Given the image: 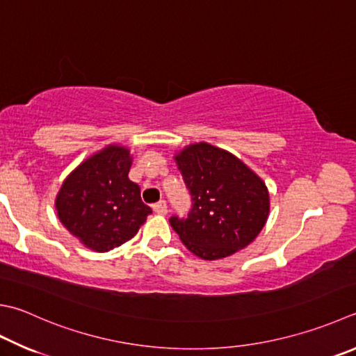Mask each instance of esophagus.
Listing matches in <instances>:
<instances>
[{"label":"esophagus","mask_w":356,"mask_h":356,"mask_svg":"<svg viewBox=\"0 0 356 356\" xmlns=\"http://www.w3.org/2000/svg\"><path fill=\"white\" fill-rule=\"evenodd\" d=\"M153 211H155L156 213H159V216H165L167 213V203L164 200H161V201H158L156 204H153Z\"/></svg>","instance_id":"esophagus-1"}]
</instances>
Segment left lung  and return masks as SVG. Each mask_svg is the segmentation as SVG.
<instances>
[{
  "label": "left lung",
  "mask_w": 356,
  "mask_h": 356,
  "mask_svg": "<svg viewBox=\"0 0 356 356\" xmlns=\"http://www.w3.org/2000/svg\"><path fill=\"white\" fill-rule=\"evenodd\" d=\"M192 197L187 218H170L187 250L217 260L254 241L270 213V193L250 167L232 153L207 143L191 144L175 155Z\"/></svg>",
  "instance_id": "obj_1"
}]
</instances>
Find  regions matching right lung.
I'll return each mask as SVG.
<instances>
[{
    "mask_svg": "<svg viewBox=\"0 0 356 356\" xmlns=\"http://www.w3.org/2000/svg\"><path fill=\"white\" fill-rule=\"evenodd\" d=\"M130 167L127 147L106 145L79 164L60 187V221L92 251L106 252L129 241L152 213L139 186L129 178Z\"/></svg>",
    "mask_w": 356,
    "mask_h": 356,
    "instance_id": "right-lung-1",
    "label": "right lung"
}]
</instances>
